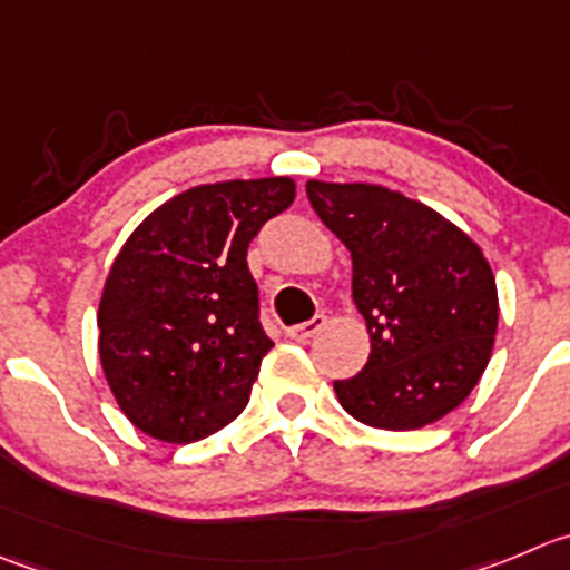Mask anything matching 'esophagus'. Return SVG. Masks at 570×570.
<instances>
[{
  "label": "esophagus",
  "mask_w": 570,
  "mask_h": 570,
  "mask_svg": "<svg viewBox=\"0 0 570 570\" xmlns=\"http://www.w3.org/2000/svg\"><path fill=\"white\" fill-rule=\"evenodd\" d=\"M324 324H327V318H324V316H313L311 322L296 324V327H291L288 335H291V338H294V341H311L313 335L322 333Z\"/></svg>",
  "instance_id": "obj_1"
}]
</instances>
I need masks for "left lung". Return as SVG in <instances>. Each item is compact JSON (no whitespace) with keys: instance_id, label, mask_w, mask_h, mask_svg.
<instances>
[{"instance_id":"obj_1","label":"left lung","mask_w":570,"mask_h":570,"mask_svg":"<svg viewBox=\"0 0 570 570\" xmlns=\"http://www.w3.org/2000/svg\"><path fill=\"white\" fill-rule=\"evenodd\" d=\"M307 198L352 254V299L370 361L335 381L346 414L414 431L451 414L490 363L498 291L490 263L459 226L377 184L307 181Z\"/></svg>"}]
</instances>
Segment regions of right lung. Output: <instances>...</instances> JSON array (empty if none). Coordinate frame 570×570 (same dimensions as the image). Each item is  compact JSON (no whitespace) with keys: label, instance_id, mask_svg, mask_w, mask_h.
<instances>
[{"label":"right lung","instance_id":"1","mask_svg":"<svg viewBox=\"0 0 570 570\" xmlns=\"http://www.w3.org/2000/svg\"><path fill=\"white\" fill-rule=\"evenodd\" d=\"M294 195L285 176L200 184L150 213L117 254L97 311L100 363L142 433L198 442L246 409L274 346L246 252Z\"/></svg>","mask_w":570,"mask_h":570}]
</instances>
